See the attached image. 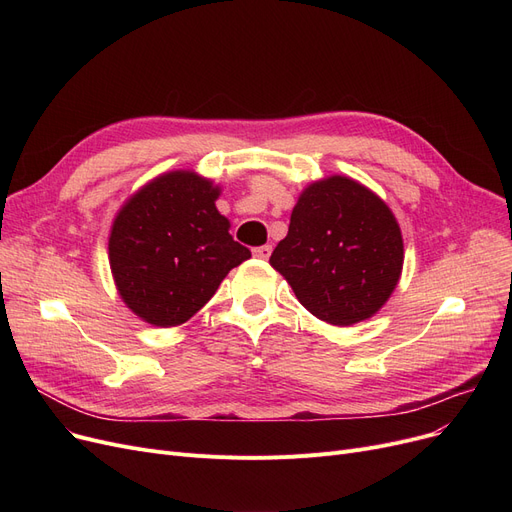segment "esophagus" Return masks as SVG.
Masks as SVG:
<instances>
[{
	"label": "esophagus",
	"mask_w": 512,
	"mask_h": 512,
	"mask_svg": "<svg viewBox=\"0 0 512 512\" xmlns=\"http://www.w3.org/2000/svg\"><path fill=\"white\" fill-rule=\"evenodd\" d=\"M253 255L257 257V259H270V255H272V245H263V247H257V249H253Z\"/></svg>",
	"instance_id": "esophagus-1"
}]
</instances>
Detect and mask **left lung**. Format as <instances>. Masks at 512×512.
<instances>
[{"label": "left lung", "mask_w": 512, "mask_h": 512, "mask_svg": "<svg viewBox=\"0 0 512 512\" xmlns=\"http://www.w3.org/2000/svg\"><path fill=\"white\" fill-rule=\"evenodd\" d=\"M405 261L392 209L365 184L328 176L303 188L290 226L270 263L299 303L332 326H353L378 313Z\"/></svg>", "instance_id": "obj_1"}]
</instances>
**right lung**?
<instances>
[{"label": "right lung", "mask_w": 512, "mask_h": 512, "mask_svg": "<svg viewBox=\"0 0 512 512\" xmlns=\"http://www.w3.org/2000/svg\"><path fill=\"white\" fill-rule=\"evenodd\" d=\"M220 193L195 170H172L118 209L107 240L110 270L124 305L147 324L182 326L251 257L215 207Z\"/></svg>", "instance_id": "1"}]
</instances>
